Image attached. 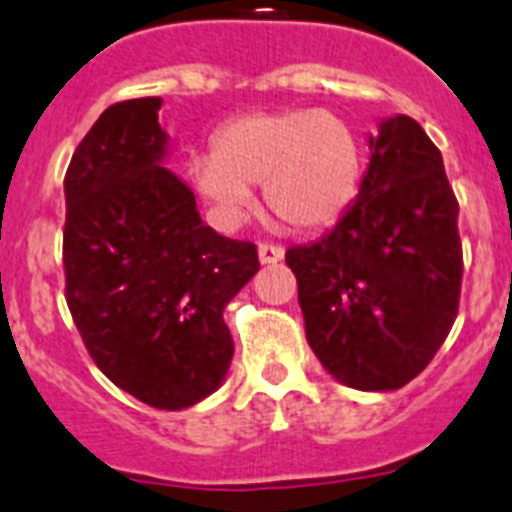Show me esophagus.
<instances>
[{
    "label": "esophagus",
    "instance_id": "34e87169",
    "mask_svg": "<svg viewBox=\"0 0 512 512\" xmlns=\"http://www.w3.org/2000/svg\"><path fill=\"white\" fill-rule=\"evenodd\" d=\"M283 247H278V244H260L257 247V257H260L262 265H275V262L283 260Z\"/></svg>",
    "mask_w": 512,
    "mask_h": 512
}]
</instances>
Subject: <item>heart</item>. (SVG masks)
I'll return each mask as SVG.
<instances>
[{
	"label": "heart",
	"mask_w": 512,
	"mask_h": 512,
	"mask_svg": "<svg viewBox=\"0 0 512 512\" xmlns=\"http://www.w3.org/2000/svg\"><path fill=\"white\" fill-rule=\"evenodd\" d=\"M188 175L221 226L242 224L262 185L275 219L324 231L353 206L363 154L353 128L324 110L250 113L213 133L211 154H195Z\"/></svg>",
	"instance_id": "1"
}]
</instances>
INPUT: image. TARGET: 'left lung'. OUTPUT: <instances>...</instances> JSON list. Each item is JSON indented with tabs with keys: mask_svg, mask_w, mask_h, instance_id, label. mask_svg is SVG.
<instances>
[{
	"mask_svg": "<svg viewBox=\"0 0 512 512\" xmlns=\"http://www.w3.org/2000/svg\"><path fill=\"white\" fill-rule=\"evenodd\" d=\"M348 213L319 242L291 247L306 340L332 379L394 391L446 340L459 311V203L420 123L391 115Z\"/></svg>",
	"mask_w": 512,
	"mask_h": 512,
	"instance_id": "left-lung-1",
	"label": "left lung"
}]
</instances>
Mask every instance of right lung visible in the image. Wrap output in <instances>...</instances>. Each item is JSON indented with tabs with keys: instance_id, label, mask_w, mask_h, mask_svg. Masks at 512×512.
<instances>
[{
	"instance_id": "obj_1",
	"label": "right lung",
	"mask_w": 512,
	"mask_h": 512,
	"mask_svg": "<svg viewBox=\"0 0 512 512\" xmlns=\"http://www.w3.org/2000/svg\"><path fill=\"white\" fill-rule=\"evenodd\" d=\"M159 97L110 105L64 177L66 304L92 361L157 410L219 389L234 342L224 309L260 270L255 244L203 224L164 167Z\"/></svg>"
}]
</instances>
